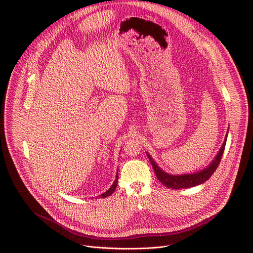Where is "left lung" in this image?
Here are the masks:
<instances>
[{"mask_svg":"<svg viewBox=\"0 0 253 253\" xmlns=\"http://www.w3.org/2000/svg\"><path fill=\"white\" fill-rule=\"evenodd\" d=\"M228 136V130L225 135L224 141L222 143V145L218 151V153L216 154L214 159L210 162L208 166H206L204 169H201L197 172L193 173H185V174H171L165 172L159 165L155 162V160L152 158V156L146 152L147 157L154 169V172L156 174V177L158 178L159 181L166 187L168 188H173V189H183V188H190L193 186L200 185L204 182H206L207 180L211 177V175L214 173L216 168L218 167L219 162L221 160L224 148H225V144Z\"/></svg>","mask_w":253,"mask_h":253,"instance_id":"8db88e82","label":"left lung"}]
</instances>
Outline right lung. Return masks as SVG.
<instances>
[{
  "label": "right lung",
  "instance_id": "add662e5",
  "mask_svg": "<svg viewBox=\"0 0 253 253\" xmlns=\"http://www.w3.org/2000/svg\"><path fill=\"white\" fill-rule=\"evenodd\" d=\"M117 183H118V169H117V173H116V178H115V180H114L113 184L111 185V187H110L109 189H108L106 192H104V193H102L101 195L97 196V198H98V197L104 198V197H107V196H110V195L115 191V189H116V187H117Z\"/></svg>",
  "mask_w": 253,
  "mask_h": 253
}]
</instances>
